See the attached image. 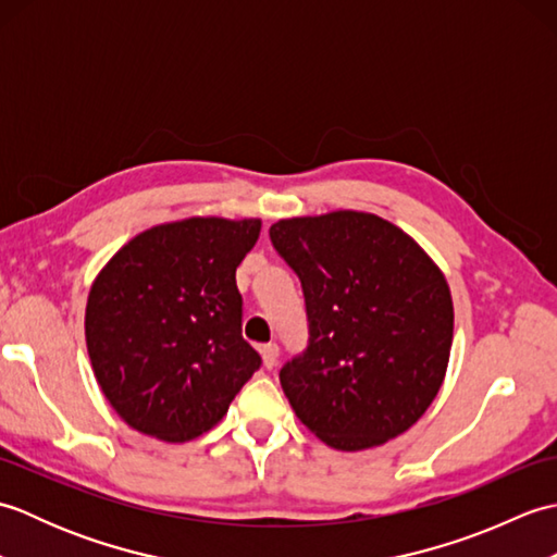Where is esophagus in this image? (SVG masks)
<instances>
[{
  "label": "esophagus",
  "mask_w": 557,
  "mask_h": 557,
  "mask_svg": "<svg viewBox=\"0 0 557 557\" xmlns=\"http://www.w3.org/2000/svg\"><path fill=\"white\" fill-rule=\"evenodd\" d=\"M260 354H263V366H265V369H275L277 357H280V347L275 345V342H270V345H263Z\"/></svg>",
  "instance_id": "esophagus-1"
}]
</instances>
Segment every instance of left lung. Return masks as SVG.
I'll return each mask as SVG.
<instances>
[{"label": "left lung", "instance_id": "obj_1", "mask_svg": "<svg viewBox=\"0 0 557 557\" xmlns=\"http://www.w3.org/2000/svg\"><path fill=\"white\" fill-rule=\"evenodd\" d=\"M270 242L306 301L309 345L280 371L301 423L347 453L411 429L441 389L453 347L443 272L371 212L280 220Z\"/></svg>", "mask_w": 557, "mask_h": 557}]
</instances>
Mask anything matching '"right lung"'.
<instances>
[{
	"instance_id": "1",
	"label": "right lung",
	"mask_w": 557,
	"mask_h": 557,
	"mask_svg": "<svg viewBox=\"0 0 557 557\" xmlns=\"http://www.w3.org/2000/svg\"><path fill=\"white\" fill-rule=\"evenodd\" d=\"M260 220L188 218L128 242L92 282L88 357L132 429L184 443L212 429L260 369L242 337L236 268Z\"/></svg>"
}]
</instances>
